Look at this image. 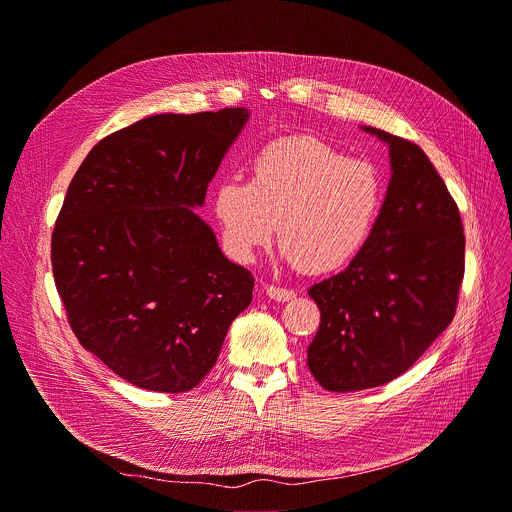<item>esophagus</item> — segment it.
<instances>
[{"label": "esophagus", "mask_w": 512, "mask_h": 512, "mask_svg": "<svg viewBox=\"0 0 512 512\" xmlns=\"http://www.w3.org/2000/svg\"><path fill=\"white\" fill-rule=\"evenodd\" d=\"M265 294L269 298H274L278 302H288L294 298V290H288V288H280V286H265Z\"/></svg>", "instance_id": "obj_1"}]
</instances>
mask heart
<instances>
[{"mask_svg": "<svg viewBox=\"0 0 512 512\" xmlns=\"http://www.w3.org/2000/svg\"><path fill=\"white\" fill-rule=\"evenodd\" d=\"M381 206L374 166L313 135L269 142L253 156L247 181H222L214 193L224 245L238 261H251L278 222L282 259L309 274L346 267L368 243Z\"/></svg>", "mask_w": 512, "mask_h": 512, "instance_id": "1", "label": "heart"}]
</instances>
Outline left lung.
<instances>
[{"label":"left lung","instance_id":"left-lung-1","mask_svg":"<svg viewBox=\"0 0 512 512\" xmlns=\"http://www.w3.org/2000/svg\"><path fill=\"white\" fill-rule=\"evenodd\" d=\"M391 179L374 230L350 265L309 288L321 325L306 362L335 393L385 385L449 327L465 267L457 203L424 150L377 127Z\"/></svg>","mask_w":512,"mask_h":512}]
</instances>
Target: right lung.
I'll list each match as a JSON object with an SVG mask.
<instances>
[{
	"label": "right lung",
	"instance_id": "obj_1",
	"mask_svg": "<svg viewBox=\"0 0 512 512\" xmlns=\"http://www.w3.org/2000/svg\"><path fill=\"white\" fill-rule=\"evenodd\" d=\"M249 109L133 123L98 142L51 238L55 286L80 344L127 383L185 393L218 360L255 278L197 216Z\"/></svg>",
	"mask_w": 512,
	"mask_h": 512
}]
</instances>
